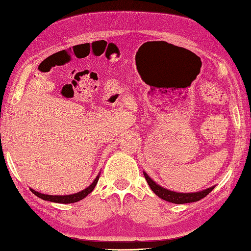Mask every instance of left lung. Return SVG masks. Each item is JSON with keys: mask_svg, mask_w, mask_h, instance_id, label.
I'll list each match as a JSON object with an SVG mask.
<instances>
[{"mask_svg": "<svg viewBox=\"0 0 251 251\" xmlns=\"http://www.w3.org/2000/svg\"><path fill=\"white\" fill-rule=\"evenodd\" d=\"M143 175H145L147 182L151 188V190H152L154 194L159 197V198H161L166 201H169V202H172V203L181 204V203H189V202H195V201H199L210 194L212 189L215 188V187H211V188L206 189V190L203 191L194 192V194H180V192L170 191L168 190V189L160 187L159 184L155 183L153 180L146 174V172H143Z\"/></svg>", "mask_w": 251, "mask_h": 251, "instance_id": "left-lung-1", "label": "left lung"}]
</instances>
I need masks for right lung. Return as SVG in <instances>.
Listing matches in <instances>:
<instances>
[{"label": "right lung", "instance_id": "add662e5", "mask_svg": "<svg viewBox=\"0 0 251 251\" xmlns=\"http://www.w3.org/2000/svg\"><path fill=\"white\" fill-rule=\"evenodd\" d=\"M100 176H97L96 179H94V181L90 184L88 188H85L84 190H82L80 192H77V194L75 195H68V196H51V195H43V194H40V192L33 190L31 189V191L34 194L36 197H39V198L43 199V200H48V201H51V202H57V203H73V202H76V201H80L83 198H85L90 192H92V190L96 187V184L98 183V180Z\"/></svg>", "mask_w": 251, "mask_h": 251}]
</instances>
